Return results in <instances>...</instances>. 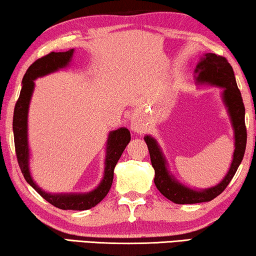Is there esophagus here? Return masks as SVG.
Returning <instances> with one entry per match:
<instances>
[{"label": "esophagus", "mask_w": 256, "mask_h": 256, "mask_svg": "<svg viewBox=\"0 0 256 256\" xmlns=\"http://www.w3.org/2000/svg\"><path fill=\"white\" fill-rule=\"evenodd\" d=\"M131 130L133 132L138 133V134H142V133L145 132V125L138 118H133L131 120Z\"/></svg>", "instance_id": "34e87169"}]
</instances>
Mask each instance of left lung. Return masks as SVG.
<instances>
[{
    "mask_svg": "<svg viewBox=\"0 0 256 256\" xmlns=\"http://www.w3.org/2000/svg\"><path fill=\"white\" fill-rule=\"evenodd\" d=\"M195 73L197 84L224 88L222 92V102L228 108V112L231 118L232 128L234 131L236 150L233 153L231 167L225 178L217 186L198 192L183 186L169 172L167 161L156 140L150 136H146L144 139L148 147L150 162L156 172V178H154L156 186L166 198L176 204L203 203V202L212 200L220 195L234 176L238 167L244 159V150H246L247 131L244 125V106L232 66L224 56H217L214 53H205L197 64Z\"/></svg>",
    "mask_w": 256,
    "mask_h": 256,
    "instance_id": "8db88e82",
    "label": "left lung"
}]
</instances>
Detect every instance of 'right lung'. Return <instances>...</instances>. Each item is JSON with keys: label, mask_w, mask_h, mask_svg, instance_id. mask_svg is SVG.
<instances>
[{"label": "right lung", "mask_w": 256, "mask_h": 256, "mask_svg": "<svg viewBox=\"0 0 256 256\" xmlns=\"http://www.w3.org/2000/svg\"><path fill=\"white\" fill-rule=\"evenodd\" d=\"M74 48L67 52H51L48 56L36 60L28 68L23 80L18 100H17L15 110H14L12 130L14 140H15V150L17 161H18L22 174L26 182L48 203L59 208L61 210H88L100 203L106 194L109 192L114 181V169L123 154L125 147L131 140V134L126 128H120L116 131H111L106 140V156L104 162V175L100 183L92 192L86 194H50L42 188L32 178L28 159H30V150L28 142V114L30 100L34 89V80L37 78L45 76L58 70L68 66L73 56Z\"/></svg>", "instance_id": "right-lung-1"}]
</instances>
